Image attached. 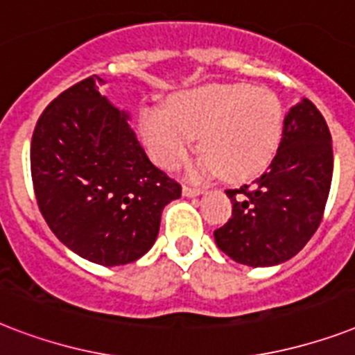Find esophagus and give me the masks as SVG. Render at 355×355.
Wrapping results in <instances>:
<instances>
[{"label":"esophagus","instance_id":"1","mask_svg":"<svg viewBox=\"0 0 355 355\" xmlns=\"http://www.w3.org/2000/svg\"><path fill=\"white\" fill-rule=\"evenodd\" d=\"M205 191L202 188H199V186H191V184H184L182 186V193L186 195V197H195V195H200Z\"/></svg>","mask_w":355,"mask_h":355}]
</instances>
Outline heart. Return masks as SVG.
I'll list each match as a JSON object with an SVG mask.
<instances>
[{
	"label": "heart",
	"mask_w": 355,
	"mask_h": 355,
	"mask_svg": "<svg viewBox=\"0 0 355 355\" xmlns=\"http://www.w3.org/2000/svg\"><path fill=\"white\" fill-rule=\"evenodd\" d=\"M139 130L150 156L177 169L193 150L195 136L205 150L195 164L199 177L221 173L232 182L263 173L275 160L284 134L278 97L245 83L210 85L184 92L171 110L145 107Z\"/></svg>",
	"instance_id": "heart-1"
}]
</instances>
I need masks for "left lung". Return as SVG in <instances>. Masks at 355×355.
Wrapping results in <instances>:
<instances>
[{"label": "left lung", "instance_id": "obj_1", "mask_svg": "<svg viewBox=\"0 0 355 355\" xmlns=\"http://www.w3.org/2000/svg\"><path fill=\"white\" fill-rule=\"evenodd\" d=\"M334 173L330 128L309 99L291 108L275 160L252 184L227 189L232 217L214 232L217 247L250 267L300 252L324 216Z\"/></svg>", "mask_w": 355, "mask_h": 355}]
</instances>
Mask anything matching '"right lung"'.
Masks as SVG:
<instances>
[{"label": "right lung", "mask_w": 355, "mask_h": 355, "mask_svg": "<svg viewBox=\"0 0 355 355\" xmlns=\"http://www.w3.org/2000/svg\"><path fill=\"white\" fill-rule=\"evenodd\" d=\"M97 75L69 86L36 121L35 197L51 232L80 258L123 265L156 241L162 210L182 193L153 164Z\"/></svg>", "instance_id": "1"}]
</instances>
